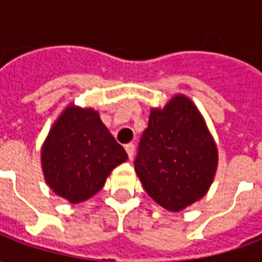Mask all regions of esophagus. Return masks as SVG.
<instances>
[{"instance_id": "34e87169", "label": "esophagus", "mask_w": 262, "mask_h": 262, "mask_svg": "<svg viewBox=\"0 0 262 262\" xmlns=\"http://www.w3.org/2000/svg\"><path fill=\"white\" fill-rule=\"evenodd\" d=\"M125 150L126 153H127V156H129V159H132L133 154H135V144H133V143H127L125 146Z\"/></svg>"}]
</instances>
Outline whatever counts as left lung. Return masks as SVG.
Segmentation results:
<instances>
[{"label":"left lung","instance_id":"obj_1","mask_svg":"<svg viewBox=\"0 0 262 262\" xmlns=\"http://www.w3.org/2000/svg\"><path fill=\"white\" fill-rule=\"evenodd\" d=\"M217 168V147L202 115L185 95L151 109L135 170L160 206L180 212L208 192Z\"/></svg>","mask_w":262,"mask_h":262}]
</instances>
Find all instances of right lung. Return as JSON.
I'll list each match as a JSON object with an SVG mask.
<instances>
[{
    "mask_svg": "<svg viewBox=\"0 0 262 262\" xmlns=\"http://www.w3.org/2000/svg\"><path fill=\"white\" fill-rule=\"evenodd\" d=\"M127 160L97 111L70 105L42 147L45 180L54 193L80 203L101 191L111 171Z\"/></svg>",
    "mask_w": 262,
    "mask_h": 262,
    "instance_id": "obj_1",
    "label": "right lung"
}]
</instances>
